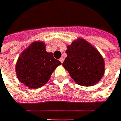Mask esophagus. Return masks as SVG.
Returning <instances> with one entry per match:
<instances>
[{
    "mask_svg": "<svg viewBox=\"0 0 121 121\" xmlns=\"http://www.w3.org/2000/svg\"><path fill=\"white\" fill-rule=\"evenodd\" d=\"M59 60H60V61L61 62V63H63V61H64V58H63V57H61V58L59 59Z\"/></svg>",
    "mask_w": 121,
    "mask_h": 121,
    "instance_id": "1",
    "label": "esophagus"
}]
</instances>
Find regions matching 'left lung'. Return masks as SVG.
Masks as SVG:
<instances>
[{"instance_id":"1","label":"left lung","mask_w":121,"mask_h":121,"mask_svg":"<svg viewBox=\"0 0 121 121\" xmlns=\"http://www.w3.org/2000/svg\"><path fill=\"white\" fill-rule=\"evenodd\" d=\"M67 56L63 65L71 77L80 86H91L98 83L104 73V61L90 44L79 39L67 46Z\"/></svg>"}]
</instances>
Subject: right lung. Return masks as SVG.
I'll use <instances>...</instances> for the list:
<instances>
[{
  "instance_id": "right-lung-1",
  "label": "right lung",
  "mask_w": 121,
  "mask_h": 121,
  "mask_svg": "<svg viewBox=\"0 0 121 121\" xmlns=\"http://www.w3.org/2000/svg\"><path fill=\"white\" fill-rule=\"evenodd\" d=\"M61 63L46 51L44 42H36L25 50L16 65V73L21 83L30 88H38L48 82L54 69Z\"/></svg>"
}]
</instances>
